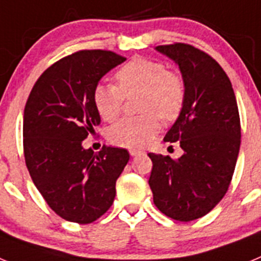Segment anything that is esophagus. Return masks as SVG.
Instances as JSON below:
<instances>
[{"instance_id": "obj_1", "label": "esophagus", "mask_w": 261, "mask_h": 261, "mask_svg": "<svg viewBox=\"0 0 261 261\" xmlns=\"http://www.w3.org/2000/svg\"><path fill=\"white\" fill-rule=\"evenodd\" d=\"M129 154H130L132 156H137V155H141L142 151L136 150V149H130V150H129Z\"/></svg>"}]
</instances>
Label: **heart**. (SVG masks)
Masks as SVG:
<instances>
[{
  "label": "heart",
  "instance_id": "heart-1",
  "mask_svg": "<svg viewBox=\"0 0 261 261\" xmlns=\"http://www.w3.org/2000/svg\"><path fill=\"white\" fill-rule=\"evenodd\" d=\"M117 86L99 84L93 100L98 114L106 121H114L123 110L124 96L140 95V117H126L111 126L108 137L114 144L142 147L153 140L159 129V117L174 120L179 116L186 99L180 77L167 71L162 62L135 59L115 74Z\"/></svg>",
  "mask_w": 261,
  "mask_h": 261
}]
</instances>
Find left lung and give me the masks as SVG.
I'll use <instances>...</instances> for the list:
<instances>
[{
    "mask_svg": "<svg viewBox=\"0 0 261 261\" xmlns=\"http://www.w3.org/2000/svg\"><path fill=\"white\" fill-rule=\"evenodd\" d=\"M179 66L186 99L165 141L179 142L177 159L149 153V186L156 208L172 220L190 222L222 200L241 147L238 105L229 77L214 59L192 45H158Z\"/></svg>",
    "mask_w": 261,
    "mask_h": 261,
    "instance_id": "1",
    "label": "left lung"
}]
</instances>
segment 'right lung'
I'll use <instances>...</instances> for the list:
<instances>
[{
  "label": "right lung",
  "instance_id": "add662e5",
  "mask_svg": "<svg viewBox=\"0 0 261 261\" xmlns=\"http://www.w3.org/2000/svg\"><path fill=\"white\" fill-rule=\"evenodd\" d=\"M125 59L111 50H80L55 62L32 87L23 116V149L31 179L64 220L91 223L111 208L129 161L120 147L98 153L82 141L100 124L94 89Z\"/></svg>",
  "mask_w": 261,
  "mask_h": 261
}]
</instances>
